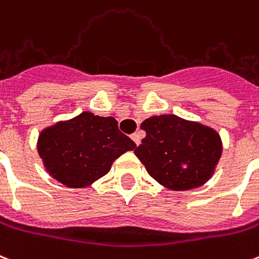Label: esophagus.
<instances>
[{
  "label": "esophagus",
  "instance_id": "obj_1",
  "mask_svg": "<svg viewBox=\"0 0 259 259\" xmlns=\"http://www.w3.org/2000/svg\"><path fill=\"white\" fill-rule=\"evenodd\" d=\"M132 140H133L136 145H140V143H141V133L137 132V133L132 134Z\"/></svg>",
  "mask_w": 259,
  "mask_h": 259
}]
</instances>
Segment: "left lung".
Here are the masks:
<instances>
[{
    "label": "left lung",
    "mask_w": 259,
    "mask_h": 259,
    "mask_svg": "<svg viewBox=\"0 0 259 259\" xmlns=\"http://www.w3.org/2000/svg\"><path fill=\"white\" fill-rule=\"evenodd\" d=\"M141 129L147 136L134 153L160 185L190 190L210 179L223 151L216 130L177 115L151 116Z\"/></svg>",
    "instance_id": "left-lung-1"
}]
</instances>
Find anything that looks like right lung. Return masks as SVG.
<instances>
[{"instance_id": "right-lung-1", "label": "right lung", "mask_w": 259, "mask_h": 259, "mask_svg": "<svg viewBox=\"0 0 259 259\" xmlns=\"http://www.w3.org/2000/svg\"><path fill=\"white\" fill-rule=\"evenodd\" d=\"M136 144L112 116L81 112L40 133L37 152L51 177L68 187H85L104 177L115 159Z\"/></svg>"}]
</instances>
